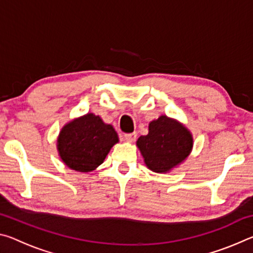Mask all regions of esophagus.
Returning a JSON list of instances; mask_svg holds the SVG:
<instances>
[{
    "label": "esophagus",
    "mask_w": 253,
    "mask_h": 253,
    "mask_svg": "<svg viewBox=\"0 0 253 253\" xmlns=\"http://www.w3.org/2000/svg\"><path fill=\"white\" fill-rule=\"evenodd\" d=\"M124 138H125L127 143H134L137 138V134L136 132H131V134H125L124 135Z\"/></svg>",
    "instance_id": "1"
}]
</instances>
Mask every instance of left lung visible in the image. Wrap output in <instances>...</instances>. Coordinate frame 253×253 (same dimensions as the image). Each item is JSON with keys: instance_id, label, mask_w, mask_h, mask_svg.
<instances>
[{"instance_id": "obj_1", "label": "left lung", "mask_w": 253, "mask_h": 253, "mask_svg": "<svg viewBox=\"0 0 253 253\" xmlns=\"http://www.w3.org/2000/svg\"><path fill=\"white\" fill-rule=\"evenodd\" d=\"M145 165L166 174L186 160L193 148L192 132L177 119L162 115L148 125V134L136 142Z\"/></svg>"}]
</instances>
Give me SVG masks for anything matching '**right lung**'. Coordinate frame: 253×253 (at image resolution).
Returning a JSON list of instances; mask_svg holds the SVG:
<instances>
[{"label": "right lung", "instance_id": "1", "mask_svg": "<svg viewBox=\"0 0 253 253\" xmlns=\"http://www.w3.org/2000/svg\"><path fill=\"white\" fill-rule=\"evenodd\" d=\"M119 142L114 127L88 113L67 123L57 139V149L68 168L81 173L96 169L104 163L111 147Z\"/></svg>", "mask_w": 253, "mask_h": 253}]
</instances>
